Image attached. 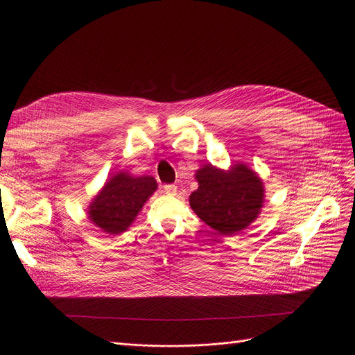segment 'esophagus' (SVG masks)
<instances>
[{"label": "esophagus", "mask_w": 355, "mask_h": 355, "mask_svg": "<svg viewBox=\"0 0 355 355\" xmlns=\"http://www.w3.org/2000/svg\"><path fill=\"white\" fill-rule=\"evenodd\" d=\"M164 191H165L166 194H169V196H174V194H177V186H174V184H166V186H164Z\"/></svg>", "instance_id": "esophagus-1"}]
</instances>
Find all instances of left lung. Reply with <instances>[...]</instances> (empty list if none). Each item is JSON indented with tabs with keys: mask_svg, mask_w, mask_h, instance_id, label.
<instances>
[{
	"mask_svg": "<svg viewBox=\"0 0 355 355\" xmlns=\"http://www.w3.org/2000/svg\"><path fill=\"white\" fill-rule=\"evenodd\" d=\"M194 178L199 187L189 199L193 212L219 234H239L259 218L265 184L250 166L237 162L222 169L206 164Z\"/></svg>",
	"mask_w": 355,
	"mask_h": 355,
	"instance_id": "8db88e82",
	"label": "left lung"
}]
</instances>
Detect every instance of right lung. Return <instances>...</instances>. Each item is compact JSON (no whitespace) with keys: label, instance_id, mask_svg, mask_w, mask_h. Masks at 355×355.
Here are the masks:
<instances>
[{"label":"right lung","instance_id":"add662e5","mask_svg":"<svg viewBox=\"0 0 355 355\" xmlns=\"http://www.w3.org/2000/svg\"><path fill=\"white\" fill-rule=\"evenodd\" d=\"M156 189L157 182L150 175L135 177L118 171L90 200L89 220L105 234H121L136 220Z\"/></svg>","mask_w":355,"mask_h":355}]
</instances>
